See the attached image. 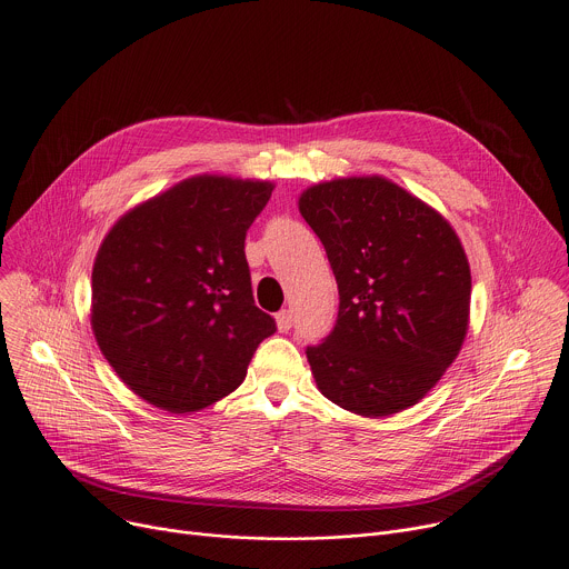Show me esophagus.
<instances>
[{
  "label": "esophagus",
  "instance_id": "1",
  "mask_svg": "<svg viewBox=\"0 0 569 569\" xmlns=\"http://www.w3.org/2000/svg\"><path fill=\"white\" fill-rule=\"evenodd\" d=\"M290 327H292V313L283 308V311L277 313V329L279 331H290Z\"/></svg>",
  "mask_w": 569,
  "mask_h": 569
}]
</instances>
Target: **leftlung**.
Here are the masks:
<instances>
[{"label": "left lung", "mask_w": 569, "mask_h": 569, "mask_svg": "<svg viewBox=\"0 0 569 569\" xmlns=\"http://www.w3.org/2000/svg\"><path fill=\"white\" fill-rule=\"evenodd\" d=\"M299 213L322 240L340 292L333 331L306 349L318 390L363 418L416 406L470 327L472 277L453 227L379 174L306 188Z\"/></svg>", "instance_id": "1"}]
</instances>
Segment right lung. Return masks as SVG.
<instances>
[{
	"mask_svg": "<svg viewBox=\"0 0 569 569\" xmlns=\"http://www.w3.org/2000/svg\"><path fill=\"white\" fill-rule=\"evenodd\" d=\"M274 183L197 174L133 206L101 240L90 327L109 366L174 416L233 392L274 320L253 303L244 236Z\"/></svg>",
	"mask_w": 569,
	"mask_h": 569,
	"instance_id": "1",
	"label": "right lung"
}]
</instances>
